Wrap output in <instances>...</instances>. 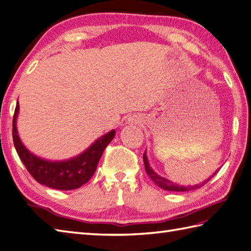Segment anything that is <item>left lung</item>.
I'll use <instances>...</instances> for the list:
<instances>
[{"label":"left lung","instance_id":"obj_1","mask_svg":"<svg viewBox=\"0 0 251 251\" xmlns=\"http://www.w3.org/2000/svg\"><path fill=\"white\" fill-rule=\"evenodd\" d=\"M143 160H144L146 173L148 175V176H150L151 180L156 183V185L163 188V190H166V191H172V192H187V191H193V190H197V188H201V186L204 185V184L210 181L211 178L217 175V172L219 171V170H217L210 177L207 178L206 181H203L201 184H197V185H194V186H182V185H178V184H175L173 182L167 180V178H165V177L159 176L157 173L152 171V169L150 167V165H148V160L146 158L145 152H144V155H143Z\"/></svg>","mask_w":251,"mask_h":251}]
</instances>
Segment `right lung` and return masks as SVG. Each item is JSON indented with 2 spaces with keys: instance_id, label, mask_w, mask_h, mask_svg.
<instances>
[{
  "instance_id": "right-lung-1",
  "label": "right lung",
  "mask_w": 251,
  "mask_h": 251,
  "mask_svg": "<svg viewBox=\"0 0 251 251\" xmlns=\"http://www.w3.org/2000/svg\"><path fill=\"white\" fill-rule=\"evenodd\" d=\"M18 111L19 104L17 101L13 117V141L17 154L35 181L56 190H75L88 182L94 175L106 146L114 139L116 133L114 130L108 132L93 143L84 152L73 159L53 162L34 156L24 146L17 134Z\"/></svg>"
}]
</instances>
